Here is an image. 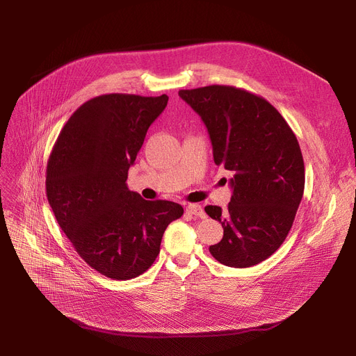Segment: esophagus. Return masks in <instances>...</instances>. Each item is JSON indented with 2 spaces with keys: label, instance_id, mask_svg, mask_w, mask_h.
I'll use <instances>...</instances> for the list:
<instances>
[{
  "label": "esophagus",
  "instance_id": "34e87169",
  "mask_svg": "<svg viewBox=\"0 0 356 356\" xmlns=\"http://www.w3.org/2000/svg\"><path fill=\"white\" fill-rule=\"evenodd\" d=\"M186 212L193 215V216H197V218H204V216H207V213H204L203 208L200 207V204H197V203L188 204V207H186Z\"/></svg>",
  "mask_w": 356,
  "mask_h": 356
}]
</instances>
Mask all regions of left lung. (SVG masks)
<instances>
[{"label": "left lung", "instance_id": "left-lung-1", "mask_svg": "<svg viewBox=\"0 0 356 356\" xmlns=\"http://www.w3.org/2000/svg\"><path fill=\"white\" fill-rule=\"evenodd\" d=\"M179 95L207 125L215 164L234 172L228 208H204L223 228L209 251L228 267L259 264L283 244L302 202L300 145L282 114L245 89L211 85L181 89Z\"/></svg>", "mask_w": 356, "mask_h": 356}]
</instances>
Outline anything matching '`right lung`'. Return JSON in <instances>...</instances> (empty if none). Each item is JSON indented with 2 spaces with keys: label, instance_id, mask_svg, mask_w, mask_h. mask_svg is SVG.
Listing matches in <instances>:
<instances>
[{
  "label": "right lung",
  "instance_id": "1",
  "mask_svg": "<svg viewBox=\"0 0 356 356\" xmlns=\"http://www.w3.org/2000/svg\"><path fill=\"white\" fill-rule=\"evenodd\" d=\"M168 97L108 93L73 112L47 161L46 193L59 227L88 266L112 280L153 266L179 203L144 200L127 188L128 168Z\"/></svg>",
  "mask_w": 356,
  "mask_h": 356
}]
</instances>
